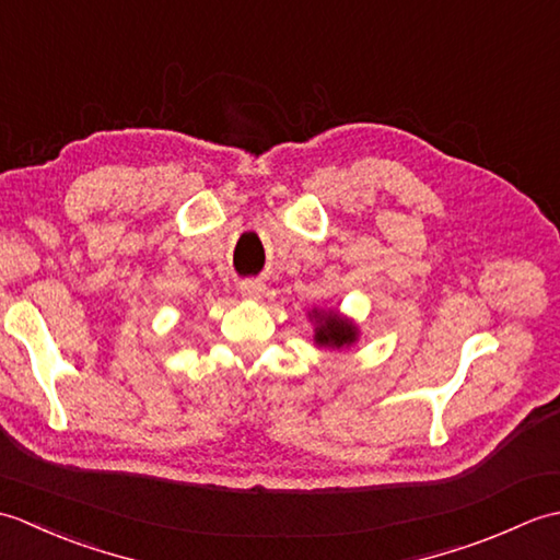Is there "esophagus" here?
Masks as SVG:
<instances>
[{"label":"esophagus","mask_w":560,"mask_h":560,"mask_svg":"<svg viewBox=\"0 0 560 560\" xmlns=\"http://www.w3.org/2000/svg\"><path fill=\"white\" fill-rule=\"evenodd\" d=\"M265 281L261 279H245L241 281V293L243 299H249V301H259L261 293H265Z\"/></svg>","instance_id":"esophagus-1"}]
</instances>
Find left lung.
Returning <instances> with one entry per match:
<instances>
[{
    "label": "left lung",
    "mask_w": 560,
    "mask_h": 560,
    "mask_svg": "<svg viewBox=\"0 0 560 560\" xmlns=\"http://www.w3.org/2000/svg\"><path fill=\"white\" fill-rule=\"evenodd\" d=\"M315 341L323 343V347H347V343L355 341V327L347 323V319H341L337 313L323 315L315 329Z\"/></svg>",
    "instance_id": "8db88e82"
}]
</instances>
